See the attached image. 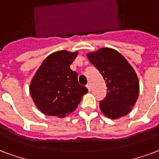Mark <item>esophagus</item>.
I'll list each match as a JSON object with an SVG mask.
<instances>
[{"instance_id": "34e87169", "label": "esophagus", "mask_w": 159, "mask_h": 159, "mask_svg": "<svg viewBox=\"0 0 159 159\" xmlns=\"http://www.w3.org/2000/svg\"><path fill=\"white\" fill-rule=\"evenodd\" d=\"M86 87H87V89H88L89 91L91 90V84H90L89 83L88 84H87V86H86Z\"/></svg>"}]
</instances>
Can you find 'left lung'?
Returning <instances> with one entry per match:
<instances>
[{
    "instance_id": "left-lung-1",
    "label": "left lung",
    "mask_w": 159,
    "mask_h": 159,
    "mask_svg": "<svg viewBox=\"0 0 159 159\" xmlns=\"http://www.w3.org/2000/svg\"><path fill=\"white\" fill-rule=\"evenodd\" d=\"M87 57L106 84L107 95L99 103L102 113L112 119L130 113L139 94V82L134 69L112 48H101L88 53Z\"/></svg>"
}]
</instances>
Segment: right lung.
I'll list each match as a JSON object with an SVG mask.
<instances>
[{"mask_svg": "<svg viewBox=\"0 0 159 159\" xmlns=\"http://www.w3.org/2000/svg\"><path fill=\"white\" fill-rule=\"evenodd\" d=\"M78 51H56L48 55L30 84V93L42 114L64 118L75 111L88 92L78 82L70 65Z\"/></svg>", "mask_w": 159, "mask_h": 159, "instance_id": "1", "label": "right lung"}]
</instances>
